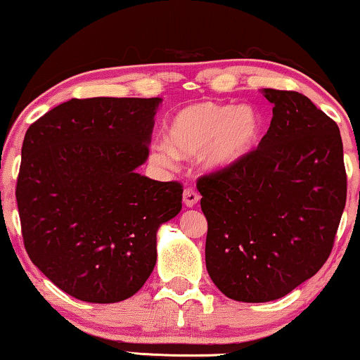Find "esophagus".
Masks as SVG:
<instances>
[{"label":"esophagus","instance_id":"obj_1","mask_svg":"<svg viewBox=\"0 0 360 360\" xmlns=\"http://www.w3.org/2000/svg\"><path fill=\"white\" fill-rule=\"evenodd\" d=\"M199 199H200L199 192L192 189V187H186L184 192H182V200H184V204L187 207H194L197 202H199Z\"/></svg>","mask_w":360,"mask_h":360}]
</instances>
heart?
<instances>
[{
	"mask_svg": "<svg viewBox=\"0 0 360 360\" xmlns=\"http://www.w3.org/2000/svg\"><path fill=\"white\" fill-rule=\"evenodd\" d=\"M262 129L261 114L251 105L200 101L176 112L168 125V143H156L151 156L171 166L176 155L191 158L202 153L205 168H229L256 148Z\"/></svg>",
	"mask_w": 360,
	"mask_h": 360,
	"instance_id": "heart-1",
	"label": "heart"
}]
</instances>
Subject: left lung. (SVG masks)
<instances>
[{
    "mask_svg": "<svg viewBox=\"0 0 360 360\" xmlns=\"http://www.w3.org/2000/svg\"><path fill=\"white\" fill-rule=\"evenodd\" d=\"M272 120L257 148L197 179L210 279L238 302H271L331 255L346 205L338 124L297 91L264 89Z\"/></svg>",
    "mask_w": 360,
    "mask_h": 360,
    "instance_id": "left-lung-1",
    "label": "left lung"
}]
</instances>
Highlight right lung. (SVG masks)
<instances>
[{"label": "right lung", "mask_w": 360, "mask_h": 360, "mask_svg": "<svg viewBox=\"0 0 360 360\" xmlns=\"http://www.w3.org/2000/svg\"><path fill=\"white\" fill-rule=\"evenodd\" d=\"M160 98L72 99L26 131L16 182L24 248L78 300L135 295L156 264L158 226L182 184L140 176Z\"/></svg>", "instance_id": "right-lung-1"}]
</instances>
